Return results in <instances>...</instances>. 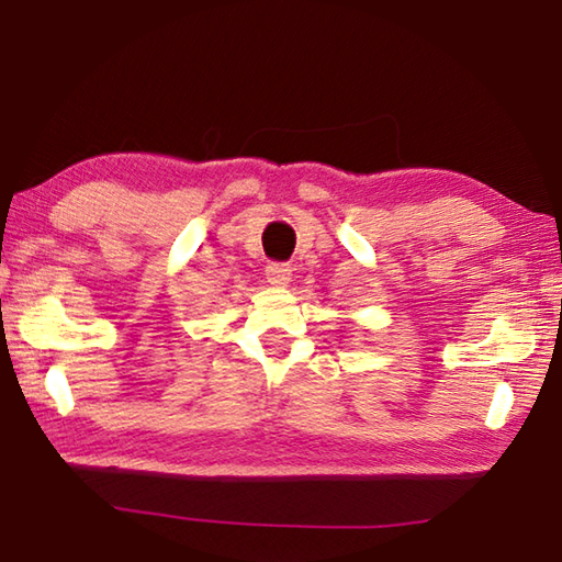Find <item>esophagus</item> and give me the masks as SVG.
<instances>
[{
  "instance_id": "1",
  "label": "esophagus",
  "mask_w": 562,
  "mask_h": 562,
  "mask_svg": "<svg viewBox=\"0 0 562 562\" xmlns=\"http://www.w3.org/2000/svg\"><path fill=\"white\" fill-rule=\"evenodd\" d=\"M265 278H268V282L274 284V288H288L292 280V268L282 262H270L268 268H265Z\"/></svg>"
}]
</instances>
